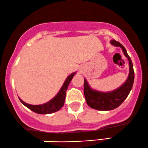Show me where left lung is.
Returning <instances> with one entry per match:
<instances>
[{
	"mask_svg": "<svg viewBox=\"0 0 148 148\" xmlns=\"http://www.w3.org/2000/svg\"><path fill=\"white\" fill-rule=\"evenodd\" d=\"M110 43L114 46L121 48L125 57L129 60V73L127 79L122 85L115 90L108 92H102L92 89L86 79H84V91L86 101L89 107L100 111H109L118 108L129 95L134 82V67L126 50L122 44L115 40H110Z\"/></svg>",
	"mask_w": 148,
	"mask_h": 148,
	"instance_id": "left-lung-1",
	"label": "left lung"
}]
</instances>
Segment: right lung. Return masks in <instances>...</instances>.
<instances>
[{
    "mask_svg": "<svg viewBox=\"0 0 148 148\" xmlns=\"http://www.w3.org/2000/svg\"><path fill=\"white\" fill-rule=\"evenodd\" d=\"M76 73L77 72H73L68 76L66 80L64 81L62 86L61 87L60 90H59V92L57 93V95L54 98H52L51 100L47 102V103L41 104V105H34L25 103V102H24L23 100H21L19 98V100H20L21 103L23 104L24 106H26L29 110H31L32 111L34 112L37 114H52L56 112H58L64 105V101H65L66 90H67V88L69 86V84H70L71 79H73Z\"/></svg>",
    "mask_w": 148,
    "mask_h": 148,
    "instance_id": "add662e5",
    "label": "right lung"
}]
</instances>
